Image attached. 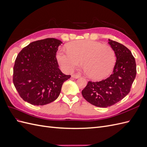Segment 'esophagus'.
<instances>
[{"mask_svg":"<svg viewBox=\"0 0 147 147\" xmlns=\"http://www.w3.org/2000/svg\"><path fill=\"white\" fill-rule=\"evenodd\" d=\"M81 76L78 74H73L72 75V78H80Z\"/></svg>","mask_w":147,"mask_h":147,"instance_id":"obj_1","label":"esophagus"}]
</instances>
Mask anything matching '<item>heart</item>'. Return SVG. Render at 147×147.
I'll use <instances>...</instances> for the list:
<instances>
[{
  "label": "heart",
  "mask_w": 147,
  "mask_h": 147,
  "mask_svg": "<svg viewBox=\"0 0 147 147\" xmlns=\"http://www.w3.org/2000/svg\"><path fill=\"white\" fill-rule=\"evenodd\" d=\"M67 51H58V63L65 71L72 72L83 62V69L88 76L94 80L107 77L112 72L116 62L113 49L100 42L81 40L67 46Z\"/></svg>",
  "instance_id": "1"
}]
</instances>
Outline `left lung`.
I'll use <instances>...</instances> for the list:
<instances>
[{
    "instance_id": "left-lung-1",
    "label": "left lung",
    "mask_w": 147,
    "mask_h": 147,
    "mask_svg": "<svg viewBox=\"0 0 147 147\" xmlns=\"http://www.w3.org/2000/svg\"><path fill=\"white\" fill-rule=\"evenodd\" d=\"M117 57L113 73L100 82L89 81L82 91L89 103L108 107L122 100L130 92L136 76V64L131 51L122 44L109 39Z\"/></svg>"
}]
</instances>
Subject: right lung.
I'll return each instance as SVG.
<instances>
[{
  "instance_id": "1",
  "label": "right lung",
  "mask_w": 147,
  "mask_h": 147,
  "mask_svg": "<svg viewBox=\"0 0 147 147\" xmlns=\"http://www.w3.org/2000/svg\"><path fill=\"white\" fill-rule=\"evenodd\" d=\"M62 42L54 38L35 41L23 48L13 67V82L20 97L34 105L55 100L70 75L59 69L56 57Z\"/></svg>"
}]
</instances>
